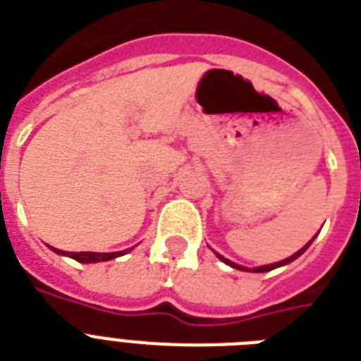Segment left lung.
<instances>
[{
    "label": "left lung",
    "instance_id": "obj_1",
    "mask_svg": "<svg viewBox=\"0 0 361 361\" xmlns=\"http://www.w3.org/2000/svg\"><path fill=\"white\" fill-rule=\"evenodd\" d=\"M312 241L314 240H310L308 243H306L305 247H302V249H300V251H297L295 252L293 256H290V258H286V260H282V262H276V264H271V266H262V267H256V273H266V271H271V269H275V267H281V266H286V264H290V262H293L295 258H299L300 255H302V252L306 251V249H308L310 247V243H312ZM219 256V260H223L225 262V264H228V266L231 267H236V269H240V271H249V269H245V267H241V266H238V264H234V262H231V260H227V258H223L221 255H217Z\"/></svg>",
    "mask_w": 361,
    "mask_h": 361
}]
</instances>
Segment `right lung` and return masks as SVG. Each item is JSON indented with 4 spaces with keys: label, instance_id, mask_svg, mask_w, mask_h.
<instances>
[{
    "label": "right lung",
    "instance_id": "add662e5",
    "mask_svg": "<svg viewBox=\"0 0 361 361\" xmlns=\"http://www.w3.org/2000/svg\"><path fill=\"white\" fill-rule=\"evenodd\" d=\"M53 251H55L56 255L70 256V258L80 262V264H95V262L114 260V258H118V256H121L127 252V251H120V252H66V251H61V249H53Z\"/></svg>",
    "mask_w": 361,
    "mask_h": 361
}]
</instances>
